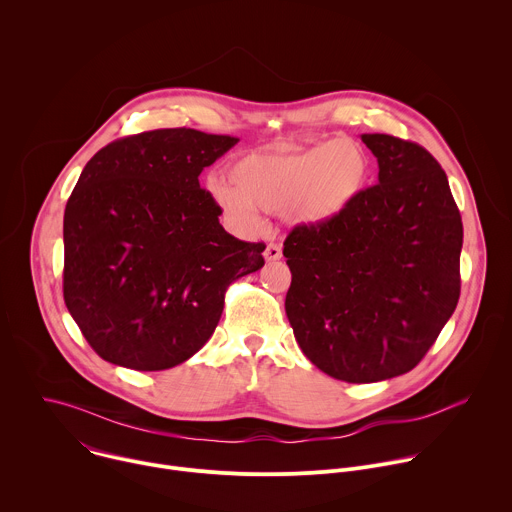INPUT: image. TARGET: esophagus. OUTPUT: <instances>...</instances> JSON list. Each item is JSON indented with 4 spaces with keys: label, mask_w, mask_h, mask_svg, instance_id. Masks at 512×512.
<instances>
[{
    "label": "esophagus",
    "mask_w": 512,
    "mask_h": 512,
    "mask_svg": "<svg viewBox=\"0 0 512 512\" xmlns=\"http://www.w3.org/2000/svg\"><path fill=\"white\" fill-rule=\"evenodd\" d=\"M283 257V251H281V247L277 245V243H269L267 245V249H265V261H279Z\"/></svg>",
    "instance_id": "34e87169"
}]
</instances>
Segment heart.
<instances>
[{"label": "heart", "mask_w": 512, "mask_h": 512, "mask_svg": "<svg viewBox=\"0 0 512 512\" xmlns=\"http://www.w3.org/2000/svg\"><path fill=\"white\" fill-rule=\"evenodd\" d=\"M229 183L207 191L225 219L243 231L261 225V211L281 213L299 227H321L342 217L366 191L368 154L350 140H323L253 152L229 166Z\"/></svg>", "instance_id": "1"}]
</instances>
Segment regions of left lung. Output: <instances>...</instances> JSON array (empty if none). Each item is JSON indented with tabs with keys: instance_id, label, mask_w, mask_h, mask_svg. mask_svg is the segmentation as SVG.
<instances>
[{
	"instance_id": "8db88e82",
	"label": "left lung",
	"mask_w": 512,
	"mask_h": 512,
	"mask_svg": "<svg viewBox=\"0 0 512 512\" xmlns=\"http://www.w3.org/2000/svg\"><path fill=\"white\" fill-rule=\"evenodd\" d=\"M378 185L339 219L295 227L285 313L305 358L350 384L416 368L460 297L462 219L448 179L422 146L362 134Z\"/></svg>"
}]
</instances>
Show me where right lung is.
I'll return each mask as SVG.
<instances>
[{
    "label": "right lung",
    "instance_id": "right-lung-1",
    "mask_svg": "<svg viewBox=\"0 0 512 512\" xmlns=\"http://www.w3.org/2000/svg\"><path fill=\"white\" fill-rule=\"evenodd\" d=\"M239 138L162 128L98 150L64 211V301L92 350L138 372L175 368L213 335L231 281L263 243L219 223L199 175Z\"/></svg>",
    "mask_w": 512,
    "mask_h": 512
}]
</instances>
